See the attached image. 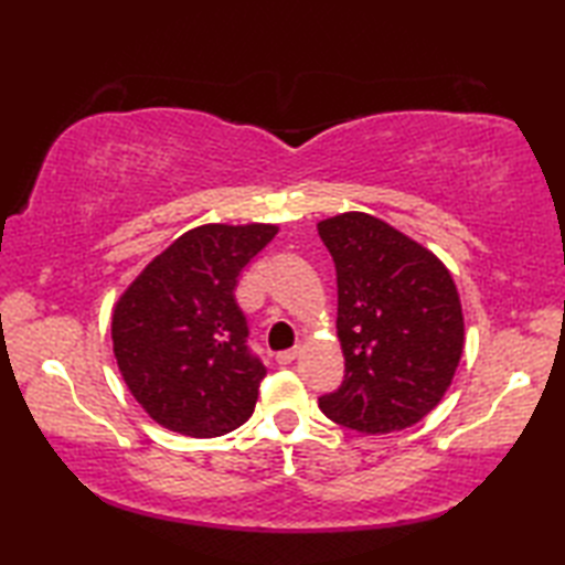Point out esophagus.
Listing matches in <instances>:
<instances>
[{"label":"esophagus","mask_w":565,"mask_h":565,"mask_svg":"<svg viewBox=\"0 0 565 565\" xmlns=\"http://www.w3.org/2000/svg\"><path fill=\"white\" fill-rule=\"evenodd\" d=\"M298 354H301V347H294V350L279 352V354H276V364H281V366H289V364H294V362H296Z\"/></svg>","instance_id":"esophagus-1"}]
</instances>
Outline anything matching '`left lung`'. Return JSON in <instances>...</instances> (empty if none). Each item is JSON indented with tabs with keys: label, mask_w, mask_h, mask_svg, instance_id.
Returning <instances> with one entry per match:
<instances>
[{
	"label": "left lung",
	"mask_w": 565,
	"mask_h": 565,
	"mask_svg": "<svg viewBox=\"0 0 565 565\" xmlns=\"http://www.w3.org/2000/svg\"><path fill=\"white\" fill-rule=\"evenodd\" d=\"M338 269L342 386L320 398L332 423L388 435L419 423L463 352V313L449 269L415 239L369 213L320 221Z\"/></svg>",
	"instance_id": "1"
}]
</instances>
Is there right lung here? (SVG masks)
Returning <instances> with one entry per match:
<instances>
[{"label":"right lung","mask_w":565,"mask_h":565,"mask_svg":"<svg viewBox=\"0 0 565 565\" xmlns=\"http://www.w3.org/2000/svg\"><path fill=\"white\" fill-rule=\"evenodd\" d=\"M276 225H199L154 257L118 298L114 354L128 391L154 423L221 437L255 413L267 369L247 347L237 276Z\"/></svg>","instance_id":"1"}]
</instances>
